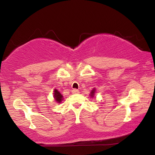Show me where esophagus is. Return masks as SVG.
Listing matches in <instances>:
<instances>
[{"label": "esophagus", "instance_id": "34e87169", "mask_svg": "<svg viewBox=\"0 0 155 155\" xmlns=\"http://www.w3.org/2000/svg\"><path fill=\"white\" fill-rule=\"evenodd\" d=\"M72 94H78L79 93V91L77 90V89H74V90H72Z\"/></svg>", "mask_w": 155, "mask_h": 155}]
</instances>
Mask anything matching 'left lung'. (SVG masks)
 <instances>
[{
  "mask_svg": "<svg viewBox=\"0 0 155 155\" xmlns=\"http://www.w3.org/2000/svg\"><path fill=\"white\" fill-rule=\"evenodd\" d=\"M94 92H95V90H93L92 91H91V97H94Z\"/></svg>",
  "mask_w": 155,
  "mask_h": 155,
  "instance_id": "8db88e82",
  "label": "left lung"
}]
</instances>
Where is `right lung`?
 Returning a JSON list of instances; mask_svg holds the SVG:
<instances>
[{"instance_id":"add662e5","label":"right lung","mask_w":155,"mask_h":155,"mask_svg":"<svg viewBox=\"0 0 155 155\" xmlns=\"http://www.w3.org/2000/svg\"><path fill=\"white\" fill-rule=\"evenodd\" d=\"M54 98L58 103H61L63 100V96L57 90H54Z\"/></svg>"}]
</instances>
